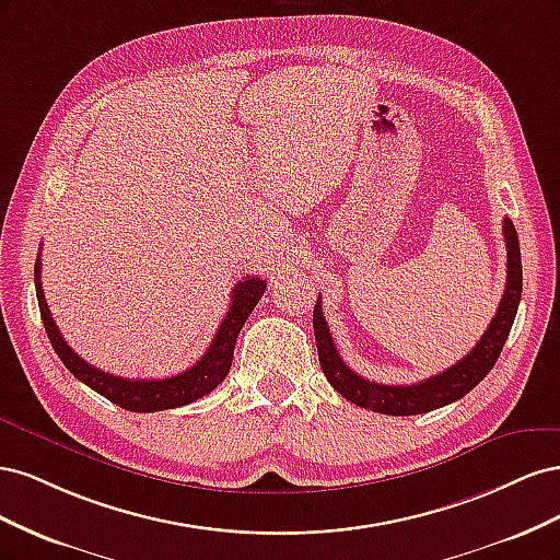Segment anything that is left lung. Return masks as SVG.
<instances>
[{
  "instance_id": "obj_1",
  "label": "left lung",
  "mask_w": 560,
  "mask_h": 560,
  "mask_svg": "<svg viewBox=\"0 0 560 560\" xmlns=\"http://www.w3.org/2000/svg\"><path fill=\"white\" fill-rule=\"evenodd\" d=\"M504 243H506V284L504 294L498 306L495 317L490 319L488 329L479 338L465 358L448 366L436 376H430L413 385H383L369 378H362L358 371H352L338 354L327 319L322 315L319 299L313 311V329L317 343L319 366L325 371L327 381L334 385L338 395H343L348 401L362 406V409L385 413V416H418L434 409H442L446 404H453L465 397L469 389L477 387L488 371L495 366L506 336L512 331L514 317L518 311L521 290H523V270H521V247L518 235L510 217H504Z\"/></svg>"
}]
</instances>
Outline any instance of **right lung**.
Wrapping results in <instances>:
<instances>
[{
    "label": "right lung",
    "instance_id": "add662e5",
    "mask_svg": "<svg viewBox=\"0 0 560 560\" xmlns=\"http://www.w3.org/2000/svg\"><path fill=\"white\" fill-rule=\"evenodd\" d=\"M35 290L39 301V313L44 319V327L48 334V341L58 352L62 364L70 369V374L86 383L97 395L107 397L116 406H121L126 411L135 413H151V411H165V409H177V406H186L200 397L210 395L212 389L222 383L229 374L231 362H233V348L235 338H238L245 319L257 306L259 299L266 292V280L261 278H245L233 287L231 294V308L226 317L219 325L210 348L206 354L191 366L182 371L177 376L167 378H151V381H135V378H121L112 376L107 371H100L97 366H91L83 362L79 354L67 346L65 338L60 336V329L56 327L54 317L46 306L44 290H42V259L37 257L35 264Z\"/></svg>",
    "mask_w": 560,
    "mask_h": 560
}]
</instances>
